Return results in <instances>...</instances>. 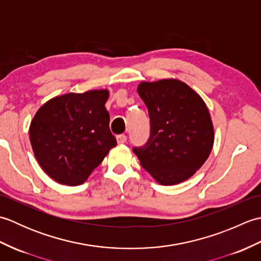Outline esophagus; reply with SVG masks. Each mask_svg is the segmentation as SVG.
<instances>
[{"label": "esophagus", "instance_id": "obj_1", "mask_svg": "<svg viewBox=\"0 0 261 261\" xmlns=\"http://www.w3.org/2000/svg\"><path fill=\"white\" fill-rule=\"evenodd\" d=\"M116 141H118V143H125L126 142V136L125 135L116 136Z\"/></svg>", "mask_w": 261, "mask_h": 261}]
</instances>
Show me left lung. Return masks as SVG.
Instances as JSON below:
<instances>
[{"label": "left lung", "mask_w": 261, "mask_h": 261, "mask_svg": "<svg viewBox=\"0 0 261 261\" xmlns=\"http://www.w3.org/2000/svg\"><path fill=\"white\" fill-rule=\"evenodd\" d=\"M138 93L148 109L150 136L132 150L159 184L175 185L201 168L214 141L207 107L198 94L177 80L142 82Z\"/></svg>", "instance_id": "obj_1"}]
</instances>
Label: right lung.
I'll use <instances>...</instances> for the list:
<instances>
[{
  "label": "right lung",
  "instance_id": "right-lung-1",
  "mask_svg": "<svg viewBox=\"0 0 261 261\" xmlns=\"http://www.w3.org/2000/svg\"><path fill=\"white\" fill-rule=\"evenodd\" d=\"M107 90L68 93L38 110L30 141L39 165L63 185H81L116 146L105 109Z\"/></svg>",
  "mask_w": 261,
  "mask_h": 261
}]
</instances>
